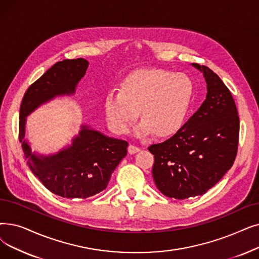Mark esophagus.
<instances>
[{"label": "esophagus", "instance_id": "obj_1", "mask_svg": "<svg viewBox=\"0 0 259 259\" xmlns=\"http://www.w3.org/2000/svg\"><path fill=\"white\" fill-rule=\"evenodd\" d=\"M140 150H141L140 147H138V146H136V145H132V144H130L129 147H128V152H129L130 154L137 153V152H139Z\"/></svg>", "mask_w": 259, "mask_h": 259}]
</instances>
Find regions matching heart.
Wrapping results in <instances>:
<instances>
[{
  "label": "heart",
  "instance_id": "obj_1",
  "mask_svg": "<svg viewBox=\"0 0 259 259\" xmlns=\"http://www.w3.org/2000/svg\"><path fill=\"white\" fill-rule=\"evenodd\" d=\"M194 98V84L184 74L163 69L139 70L128 75L118 90L105 99V114L111 129L126 133L140 114L138 136L153 131L171 136L182 127Z\"/></svg>",
  "mask_w": 259,
  "mask_h": 259
}]
</instances>
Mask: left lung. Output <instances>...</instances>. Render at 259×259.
Wrapping results in <instances>:
<instances>
[{"mask_svg": "<svg viewBox=\"0 0 259 259\" xmlns=\"http://www.w3.org/2000/svg\"><path fill=\"white\" fill-rule=\"evenodd\" d=\"M193 66L203 73L206 99L175 136L148 147L157 189L178 200L203 195L216 185L238 149L239 117L230 90L207 66Z\"/></svg>", "mask_w": 259, "mask_h": 259, "instance_id": "1", "label": "left lung"}]
</instances>
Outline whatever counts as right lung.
I'll return each mask as SVG.
<instances>
[{
  "label": "right lung",
  "instance_id": "add662e5",
  "mask_svg": "<svg viewBox=\"0 0 259 259\" xmlns=\"http://www.w3.org/2000/svg\"><path fill=\"white\" fill-rule=\"evenodd\" d=\"M88 65L83 58L55 63L27 89L20 107L19 141L29 169L50 192L67 199H87L106 189L127 154L128 143L82 125L66 148L50 155L36 154L25 140L26 116L56 96L73 95Z\"/></svg>",
  "mask_w": 259,
  "mask_h": 259
}]
</instances>
